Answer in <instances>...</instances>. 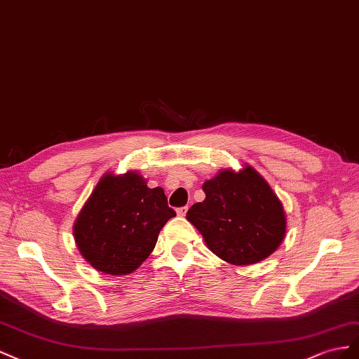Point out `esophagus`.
I'll return each mask as SVG.
<instances>
[{
	"label": "esophagus",
	"mask_w": 359,
	"mask_h": 359,
	"mask_svg": "<svg viewBox=\"0 0 359 359\" xmlns=\"http://www.w3.org/2000/svg\"><path fill=\"white\" fill-rule=\"evenodd\" d=\"M187 212H188V206H183V208H179V209H177V215H179V217H185Z\"/></svg>",
	"instance_id": "obj_1"
}]
</instances>
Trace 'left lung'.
Segmentation results:
<instances>
[{
    "instance_id": "8db88e82",
    "label": "left lung",
    "mask_w": 359,
    "mask_h": 359,
    "mask_svg": "<svg viewBox=\"0 0 359 359\" xmlns=\"http://www.w3.org/2000/svg\"><path fill=\"white\" fill-rule=\"evenodd\" d=\"M203 191L206 198L191 206L187 219L219 259L254 264L280 247L285 236L284 208L252 167L239 172L221 170L203 183Z\"/></svg>"
}]
</instances>
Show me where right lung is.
I'll use <instances>...</instances> for the list:
<instances>
[{
  "label": "right lung",
  "instance_id": "right-lung-1",
  "mask_svg": "<svg viewBox=\"0 0 359 359\" xmlns=\"http://www.w3.org/2000/svg\"><path fill=\"white\" fill-rule=\"evenodd\" d=\"M172 217L162 188H149L137 171L107 172L76 217L74 236L95 269L126 275L149 257Z\"/></svg>",
  "mask_w": 359,
  "mask_h": 359
}]
</instances>
